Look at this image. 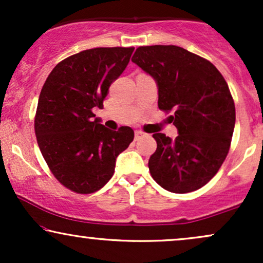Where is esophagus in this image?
Returning a JSON list of instances; mask_svg holds the SVG:
<instances>
[{
	"label": "esophagus",
	"mask_w": 263,
	"mask_h": 263,
	"mask_svg": "<svg viewBox=\"0 0 263 263\" xmlns=\"http://www.w3.org/2000/svg\"><path fill=\"white\" fill-rule=\"evenodd\" d=\"M142 136H144V132H142V131H136L135 132V138H136V140H140Z\"/></svg>",
	"instance_id": "esophagus-1"
}]
</instances>
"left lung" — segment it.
Returning a JSON list of instances; mask_svg holds the SVG:
<instances>
[{"label":"left lung","instance_id":"8db88e82","mask_svg":"<svg viewBox=\"0 0 263 263\" xmlns=\"http://www.w3.org/2000/svg\"><path fill=\"white\" fill-rule=\"evenodd\" d=\"M158 85V107L171 112L174 140L155 134L151 176L172 193L194 192L218 173L230 149L235 104L221 73L209 60L177 45L138 47L132 57Z\"/></svg>","mask_w":263,"mask_h":263}]
</instances>
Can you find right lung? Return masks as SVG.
<instances>
[{"mask_svg":"<svg viewBox=\"0 0 263 263\" xmlns=\"http://www.w3.org/2000/svg\"><path fill=\"white\" fill-rule=\"evenodd\" d=\"M134 47L92 48L68 57L48 75L34 117L39 149L53 176L78 194L98 192L134 141V129L111 131L92 120L108 87L127 66Z\"/></svg>","mask_w":263,"mask_h":263,"instance_id":"obj_1","label":"right lung"}]
</instances>
